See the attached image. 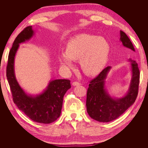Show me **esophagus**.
<instances>
[{"label": "esophagus", "mask_w": 148, "mask_h": 148, "mask_svg": "<svg viewBox=\"0 0 148 148\" xmlns=\"http://www.w3.org/2000/svg\"><path fill=\"white\" fill-rule=\"evenodd\" d=\"M80 84H81V83L77 82V81H74V82L72 83V85L73 86H79V85H80Z\"/></svg>", "instance_id": "1"}]
</instances>
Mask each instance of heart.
Listing matches in <instances>:
<instances>
[{
	"label": "heart",
	"instance_id": "b5f03b06",
	"mask_svg": "<svg viewBox=\"0 0 148 148\" xmlns=\"http://www.w3.org/2000/svg\"><path fill=\"white\" fill-rule=\"evenodd\" d=\"M110 46L101 37L81 34L69 40L67 50L60 53L58 60L63 67H73V60L79 59L81 68L88 76L98 74L104 68L108 60Z\"/></svg>",
	"mask_w": 148,
	"mask_h": 148
}]
</instances>
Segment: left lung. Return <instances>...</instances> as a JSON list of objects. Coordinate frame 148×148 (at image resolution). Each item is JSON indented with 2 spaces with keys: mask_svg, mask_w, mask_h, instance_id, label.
<instances>
[{
  "mask_svg": "<svg viewBox=\"0 0 148 148\" xmlns=\"http://www.w3.org/2000/svg\"><path fill=\"white\" fill-rule=\"evenodd\" d=\"M122 45L129 51H135L134 46L127 34L120 30ZM131 63L132 77L128 93L122 98L113 99L105 88V79L111 67L105 68L90 82L86 94V110L92 119L100 122H109L120 116L136 101L138 95L140 72L136 61Z\"/></svg>",
  "mask_w": 148,
  "mask_h": 148,
  "instance_id": "obj_1",
  "label": "left lung"
}]
</instances>
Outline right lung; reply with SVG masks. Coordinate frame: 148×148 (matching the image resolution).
Returning a JSON list of instances; mask_svg holds the SVG:
<instances>
[{"instance_id":"obj_1","label":"right lung","mask_w":148,"mask_h":148,"mask_svg":"<svg viewBox=\"0 0 148 148\" xmlns=\"http://www.w3.org/2000/svg\"><path fill=\"white\" fill-rule=\"evenodd\" d=\"M32 26L21 31L16 37L9 51L6 76L12 93V100L18 109L35 122L48 124L56 121L61 114L64 96L71 88V81L55 79L50 81L46 89L36 96L29 95L24 92L16 79L14 62L20 44L29 40L34 32Z\"/></svg>"}]
</instances>
